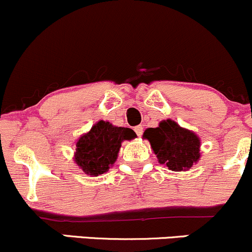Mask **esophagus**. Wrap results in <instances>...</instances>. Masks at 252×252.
Segmentation results:
<instances>
[{
	"label": "esophagus",
	"mask_w": 252,
	"mask_h": 252,
	"mask_svg": "<svg viewBox=\"0 0 252 252\" xmlns=\"http://www.w3.org/2000/svg\"><path fill=\"white\" fill-rule=\"evenodd\" d=\"M134 130H135L136 135H138V136H141V135H143V126H135V129H134Z\"/></svg>",
	"instance_id": "esophagus-1"
}]
</instances>
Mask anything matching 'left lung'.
Masks as SVG:
<instances>
[{
    "label": "left lung",
    "mask_w": 252,
    "mask_h": 252,
    "mask_svg": "<svg viewBox=\"0 0 252 252\" xmlns=\"http://www.w3.org/2000/svg\"><path fill=\"white\" fill-rule=\"evenodd\" d=\"M143 136L150 141L158 162L168 170L187 171L199 160L198 136L171 119L160 122L158 128H148Z\"/></svg>",
    "instance_id": "obj_1"
}]
</instances>
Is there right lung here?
<instances>
[{
  "label": "right lung",
  "mask_w": 252,
  "mask_h": 252,
  "mask_svg": "<svg viewBox=\"0 0 252 252\" xmlns=\"http://www.w3.org/2000/svg\"><path fill=\"white\" fill-rule=\"evenodd\" d=\"M134 138L136 134L133 129L114 126L109 122H97L77 140L75 162L87 175H102L116 162L122 143Z\"/></svg>",
  "instance_id": "add662e5"
}]
</instances>
